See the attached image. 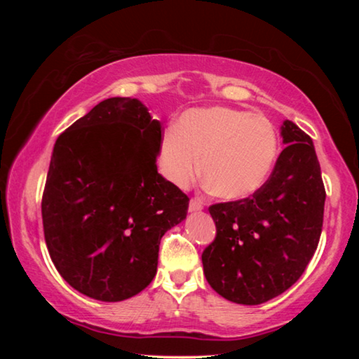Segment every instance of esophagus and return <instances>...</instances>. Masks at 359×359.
<instances>
[{"label":"esophagus","instance_id":"esophagus-1","mask_svg":"<svg viewBox=\"0 0 359 359\" xmlns=\"http://www.w3.org/2000/svg\"><path fill=\"white\" fill-rule=\"evenodd\" d=\"M204 208L203 205V203L199 201V199H196V198H193L191 201H190V205H188V209H190V212H196V210H201Z\"/></svg>","mask_w":359,"mask_h":359}]
</instances>
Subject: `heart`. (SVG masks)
<instances>
[{"label":"heart","instance_id":"heart-1","mask_svg":"<svg viewBox=\"0 0 359 359\" xmlns=\"http://www.w3.org/2000/svg\"><path fill=\"white\" fill-rule=\"evenodd\" d=\"M277 131L264 115L233 107L191 109L177 130L160 144V163L168 180L187 188L201 172L210 190L229 201L259 190L277 155Z\"/></svg>","mask_w":359,"mask_h":359}]
</instances>
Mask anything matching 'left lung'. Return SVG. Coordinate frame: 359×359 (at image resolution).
<instances>
[{
	"instance_id": "left-lung-1",
	"label": "left lung",
	"mask_w": 359,
	"mask_h": 359,
	"mask_svg": "<svg viewBox=\"0 0 359 359\" xmlns=\"http://www.w3.org/2000/svg\"><path fill=\"white\" fill-rule=\"evenodd\" d=\"M287 147L252 196L212 204L217 234L204 248V276L224 299L257 306L287 291L318 247L325 185L312 139L293 121Z\"/></svg>"
}]
</instances>
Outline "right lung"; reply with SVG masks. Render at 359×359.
<instances>
[{
    "mask_svg": "<svg viewBox=\"0 0 359 359\" xmlns=\"http://www.w3.org/2000/svg\"><path fill=\"white\" fill-rule=\"evenodd\" d=\"M161 123L141 101L109 98L58 136L42 193L47 250L66 282L118 302L154 280L158 248L190 198L156 169Z\"/></svg>",
    "mask_w": 359,
    "mask_h": 359,
    "instance_id": "1",
    "label": "right lung"
}]
</instances>
